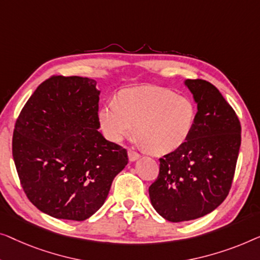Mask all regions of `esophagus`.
I'll return each mask as SVG.
<instances>
[{
	"instance_id": "obj_1",
	"label": "esophagus",
	"mask_w": 260,
	"mask_h": 260,
	"mask_svg": "<svg viewBox=\"0 0 260 260\" xmlns=\"http://www.w3.org/2000/svg\"><path fill=\"white\" fill-rule=\"evenodd\" d=\"M139 158H140V154H138L137 152L128 151V159H129V161H135V160H138Z\"/></svg>"
}]
</instances>
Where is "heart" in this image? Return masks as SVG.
<instances>
[{
	"label": "heart",
	"instance_id": "1",
	"mask_svg": "<svg viewBox=\"0 0 260 260\" xmlns=\"http://www.w3.org/2000/svg\"><path fill=\"white\" fill-rule=\"evenodd\" d=\"M197 111L187 98L158 87H139L122 92L99 112L101 129L109 140L120 142L137 133L153 154H166L187 140Z\"/></svg>",
	"mask_w": 260,
	"mask_h": 260
}]
</instances>
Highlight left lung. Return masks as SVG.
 <instances>
[{
  "instance_id": "1",
  "label": "left lung",
  "mask_w": 260,
  "mask_h": 260,
  "mask_svg": "<svg viewBox=\"0 0 260 260\" xmlns=\"http://www.w3.org/2000/svg\"><path fill=\"white\" fill-rule=\"evenodd\" d=\"M197 108L187 140L160 158L158 179L149 186L154 210L172 222L193 220L214 211L231 188L241 127L221 93L202 79L185 80Z\"/></svg>"
}]
</instances>
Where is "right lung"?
<instances>
[{"instance_id": "right-lung-1", "label": "right lung", "mask_w": 260, "mask_h": 260, "mask_svg": "<svg viewBox=\"0 0 260 260\" xmlns=\"http://www.w3.org/2000/svg\"><path fill=\"white\" fill-rule=\"evenodd\" d=\"M96 81L52 76L22 108L13 158L22 188L43 213L82 221L107 199L127 151L100 132Z\"/></svg>"}]
</instances>
